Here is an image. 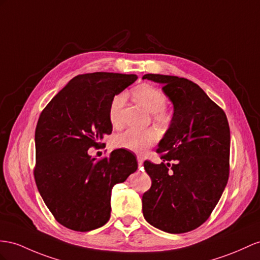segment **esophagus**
<instances>
[{
	"instance_id": "1",
	"label": "esophagus",
	"mask_w": 260,
	"mask_h": 260,
	"mask_svg": "<svg viewBox=\"0 0 260 260\" xmlns=\"http://www.w3.org/2000/svg\"><path fill=\"white\" fill-rule=\"evenodd\" d=\"M137 161H138V166L139 167H142L143 164H144V159L142 156H137Z\"/></svg>"
}]
</instances>
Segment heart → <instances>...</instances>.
I'll list each match as a JSON object with an SVG mask.
<instances>
[{"label": "heart", "mask_w": 260, "mask_h": 260, "mask_svg": "<svg viewBox=\"0 0 260 260\" xmlns=\"http://www.w3.org/2000/svg\"><path fill=\"white\" fill-rule=\"evenodd\" d=\"M132 94L135 101L152 113V119L160 128H167L171 123L170 112L165 109L167 96L165 93L150 84H141L133 89ZM125 95L117 94L112 99L109 106V118L113 127H119L122 124L121 114L125 104ZM157 141V135L152 131L128 129L113 139L115 148H124L132 151L142 152Z\"/></svg>", "instance_id": "obj_1"}]
</instances>
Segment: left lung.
Wrapping results in <instances>:
<instances>
[{
  "instance_id": "8db88e82",
  "label": "left lung",
  "mask_w": 260,
  "mask_h": 260,
  "mask_svg": "<svg viewBox=\"0 0 260 260\" xmlns=\"http://www.w3.org/2000/svg\"><path fill=\"white\" fill-rule=\"evenodd\" d=\"M174 104L169 128L158 144L162 162L144 167L151 179L143 214L171 234L196 230L209 218L229 180L230 126L224 111L198 84L175 76L148 73Z\"/></svg>"
}]
</instances>
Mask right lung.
Here are the masks:
<instances>
[{"label": "right lung", "mask_w": 260, "mask_h": 260, "mask_svg": "<svg viewBox=\"0 0 260 260\" xmlns=\"http://www.w3.org/2000/svg\"><path fill=\"white\" fill-rule=\"evenodd\" d=\"M136 75L93 72L71 79L42 112L35 131V181L57 222L77 232L101 228L110 219L111 192L137 170L136 156L113 150L101 160L91 147L104 146L112 133V99Z\"/></svg>", "instance_id": "right-lung-1"}]
</instances>
